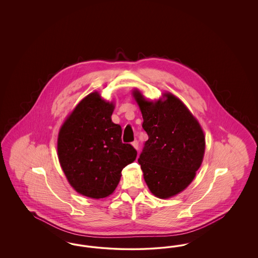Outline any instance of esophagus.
<instances>
[{
    "label": "esophagus",
    "mask_w": 258,
    "mask_h": 258,
    "mask_svg": "<svg viewBox=\"0 0 258 258\" xmlns=\"http://www.w3.org/2000/svg\"><path fill=\"white\" fill-rule=\"evenodd\" d=\"M133 146L136 149V150H138L139 149V143H138V141L137 140H135L133 142Z\"/></svg>",
    "instance_id": "1"
}]
</instances>
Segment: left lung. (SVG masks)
I'll return each mask as SVG.
<instances>
[{"label": "left lung", "mask_w": 258, "mask_h": 258, "mask_svg": "<svg viewBox=\"0 0 258 258\" xmlns=\"http://www.w3.org/2000/svg\"><path fill=\"white\" fill-rule=\"evenodd\" d=\"M163 96V100L148 101L134 91L149 136L138 162L149 189L162 199L192 182L205 152V136L197 119L179 98L170 93Z\"/></svg>", "instance_id": "1"}]
</instances>
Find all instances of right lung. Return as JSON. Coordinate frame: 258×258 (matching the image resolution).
<instances>
[{
  "label": "right lung",
  "instance_id": "1",
  "mask_svg": "<svg viewBox=\"0 0 258 258\" xmlns=\"http://www.w3.org/2000/svg\"><path fill=\"white\" fill-rule=\"evenodd\" d=\"M114 104L98 92L83 98L62 123L58 135V158L74 189L85 197L110 196L122 170L135 161L137 152L122 142V127L111 115Z\"/></svg>",
  "mask_w": 258,
  "mask_h": 258
}]
</instances>
